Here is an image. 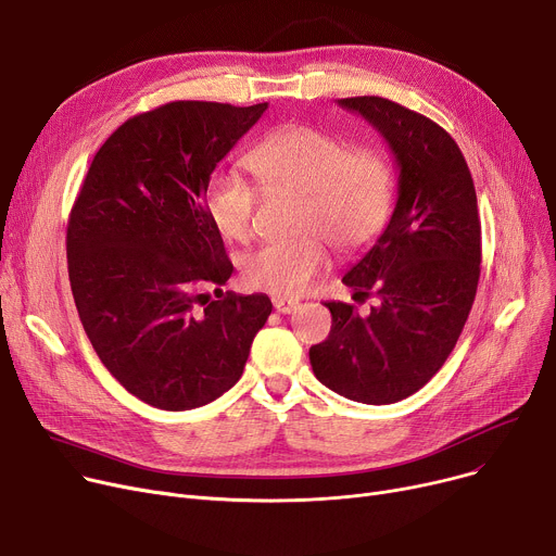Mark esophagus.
I'll return each mask as SVG.
<instances>
[{"mask_svg":"<svg viewBox=\"0 0 556 556\" xmlns=\"http://www.w3.org/2000/svg\"><path fill=\"white\" fill-rule=\"evenodd\" d=\"M274 307H276V312H280V314H292V312L299 307V301L274 296Z\"/></svg>","mask_w":556,"mask_h":556,"instance_id":"34e87169","label":"esophagus"}]
</instances>
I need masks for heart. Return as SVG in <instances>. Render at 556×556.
I'll list each match as a JSON object with an SVG mask.
<instances>
[{
    "instance_id": "b5f03b06",
    "label": "heart",
    "mask_w": 556,
    "mask_h": 556,
    "mask_svg": "<svg viewBox=\"0 0 556 556\" xmlns=\"http://www.w3.org/2000/svg\"><path fill=\"white\" fill-rule=\"evenodd\" d=\"M247 165L264 192L301 197L299 230L289 242H269L242 260L247 287L276 296H296L319 274L328 251L319 233L339 251L355 253L384 228L393 205V172L374 149L349 144L309 126H289L260 142ZM260 190L237 172H217L205 185V210L213 226L235 242H247Z\"/></svg>"
}]
</instances>
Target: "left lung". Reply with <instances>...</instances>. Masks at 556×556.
I'll return each mask as SVG.
<instances>
[{
    "mask_svg": "<svg viewBox=\"0 0 556 556\" xmlns=\"http://www.w3.org/2000/svg\"><path fill=\"white\" fill-rule=\"evenodd\" d=\"M337 103L387 140L401 169L399 201L371 251L341 278L353 299L378 303L366 316L326 303L332 328L309 349V364L343 399L389 405L428 384L464 330L482 262L478 197L464 153L437 122L382 97Z\"/></svg>",
    "mask_w": 556,
    "mask_h": 556,
    "instance_id": "1",
    "label": "left lung"
}]
</instances>
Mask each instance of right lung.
I'll use <instances>...</instances> for the list:
<instances>
[{"label": "right lung", "instance_id": "1", "mask_svg": "<svg viewBox=\"0 0 556 556\" xmlns=\"http://www.w3.org/2000/svg\"><path fill=\"white\" fill-rule=\"evenodd\" d=\"M264 111L172 101L130 117L101 144L72 205L78 319L111 376L151 407L219 399L271 314L269 296L222 289L232 262L205 210L210 174Z\"/></svg>", "mask_w": 556, "mask_h": 556}]
</instances>
